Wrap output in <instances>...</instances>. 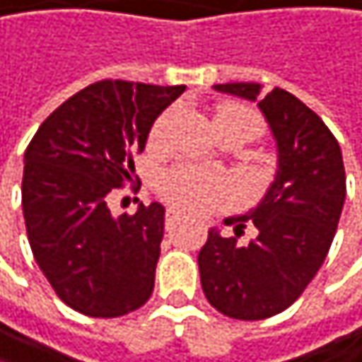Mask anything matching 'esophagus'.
I'll return each instance as SVG.
<instances>
[{"mask_svg":"<svg viewBox=\"0 0 362 362\" xmlns=\"http://www.w3.org/2000/svg\"><path fill=\"white\" fill-rule=\"evenodd\" d=\"M180 221H182V216H180L175 210H169L167 212V225H177Z\"/></svg>","mask_w":362,"mask_h":362,"instance_id":"obj_1","label":"esophagus"}]
</instances>
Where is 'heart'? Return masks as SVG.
Listing matches in <instances>:
<instances>
[{
    "instance_id": "obj_1",
    "label": "heart",
    "mask_w": 362,
    "mask_h": 362,
    "mask_svg": "<svg viewBox=\"0 0 362 362\" xmlns=\"http://www.w3.org/2000/svg\"><path fill=\"white\" fill-rule=\"evenodd\" d=\"M214 122L240 124L251 133V137H255L262 128L259 117L251 109H247L243 105H234V103L221 105L216 109ZM165 126H167V115H163L154 124L152 141L163 139ZM158 193L169 204L177 206L180 210H187L191 214H206V212H212L229 202L231 187L227 182V177L218 171H210V169H202V167L182 163V165H175L158 175Z\"/></svg>"
}]
</instances>
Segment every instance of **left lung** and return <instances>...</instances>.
<instances>
[{
    "mask_svg": "<svg viewBox=\"0 0 362 362\" xmlns=\"http://www.w3.org/2000/svg\"><path fill=\"white\" fill-rule=\"evenodd\" d=\"M216 92L257 103L276 144V171L262 202L225 225L251 220L258 236L240 245L208 231L197 264L208 303L227 317L264 320L286 311L326 259L346 202L341 148L328 126L294 94L259 83H218Z\"/></svg>",
    "mask_w": 362,
    "mask_h": 362,
    "instance_id": "obj_1",
    "label": "left lung"
}]
</instances>
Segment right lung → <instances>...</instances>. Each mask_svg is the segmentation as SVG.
<instances>
[{
  "mask_svg": "<svg viewBox=\"0 0 362 362\" xmlns=\"http://www.w3.org/2000/svg\"><path fill=\"white\" fill-rule=\"evenodd\" d=\"M185 86L98 81L59 105L25 150L23 216L55 294L90 317L146 305L165 234V206L111 214L109 195L133 182L156 117Z\"/></svg>",
  "mask_w": 362,
  "mask_h": 362,
  "instance_id": "add662e5",
  "label": "right lung"
}]
</instances>
